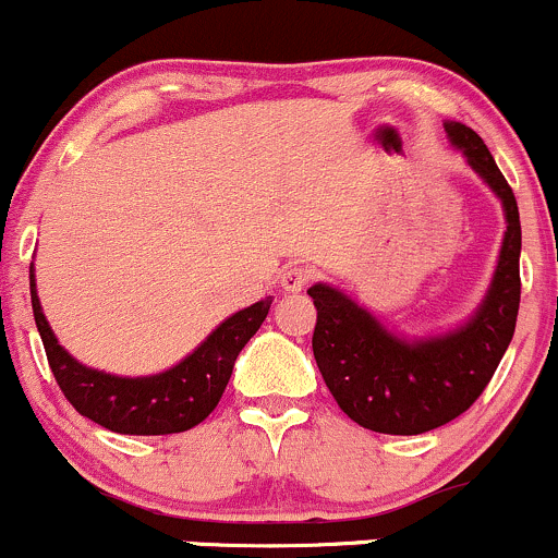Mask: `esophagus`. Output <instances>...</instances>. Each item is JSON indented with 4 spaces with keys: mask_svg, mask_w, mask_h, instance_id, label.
<instances>
[{
    "mask_svg": "<svg viewBox=\"0 0 558 558\" xmlns=\"http://www.w3.org/2000/svg\"><path fill=\"white\" fill-rule=\"evenodd\" d=\"M310 280H312V270H306V267H301V265H291L283 270L280 283H283L288 293H299L310 286Z\"/></svg>",
    "mask_w": 558,
    "mask_h": 558,
    "instance_id": "esophagus-1",
    "label": "esophagus"
}]
</instances>
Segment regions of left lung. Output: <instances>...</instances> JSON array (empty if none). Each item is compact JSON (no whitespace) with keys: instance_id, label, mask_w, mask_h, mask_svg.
Returning <instances> with one entry per match:
<instances>
[{"instance_id":"obj_1","label":"left lung","mask_w":558,"mask_h":558,"mask_svg":"<svg viewBox=\"0 0 558 558\" xmlns=\"http://www.w3.org/2000/svg\"><path fill=\"white\" fill-rule=\"evenodd\" d=\"M466 162L504 202L506 235L496 278L480 312L462 330L403 343L330 286H312L317 325L312 351L332 399L356 425L386 435H420L457 420L488 388L514 336L520 312V209L496 159L472 128L446 123Z\"/></svg>"}]
</instances>
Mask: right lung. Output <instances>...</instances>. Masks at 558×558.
<instances>
[{"mask_svg": "<svg viewBox=\"0 0 558 558\" xmlns=\"http://www.w3.org/2000/svg\"><path fill=\"white\" fill-rule=\"evenodd\" d=\"M31 304H34V319L47 351L49 369L75 412L112 433L170 435L191 430L209 417L217 401L222 399L235 356L265 323L272 299L235 312L178 367L151 377H114L75 362L57 343L52 328L47 325L36 296L34 270H31Z\"/></svg>", "mask_w": 558, "mask_h": 558, "instance_id": "obj_1", "label": "right lung"}]
</instances>
